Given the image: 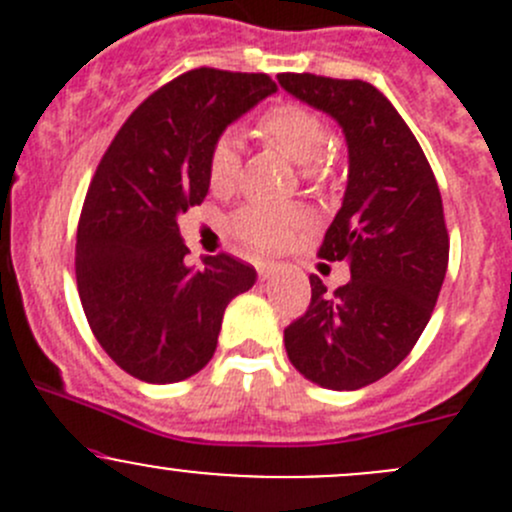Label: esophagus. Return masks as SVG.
Masks as SVG:
<instances>
[{
  "label": "esophagus",
  "instance_id": "esophagus-1",
  "mask_svg": "<svg viewBox=\"0 0 512 512\" xmlns=\"http://www.w3.org/2000/svg\"><path fill=\"white\" fill-rule=\"evenodd\" d=\"M255 265H257V272H260L262 280H267V277L275 275V272H277V265H275V262H270V260H257Z\"/></svg>",
  "mask_w": 512,
  "mask_h": 512
}]
</instances>
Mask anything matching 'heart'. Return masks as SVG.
Listing matches in <instances>:
<instances>
[{
  "instance_id": "1",
  "label": "heart",
  "mask_w": 512,
  "mask_h": 512,
  "mask_svg": "<svg viewBox=\"0 0 512 512\" xmlns=\"http://www.w3.org/2000/svg\"><path fill=\"white\" fill-rule=\"evenodd\" d=\"M260 133L267 143L280 148L292 163L302 165L307 180H319L327 173L324 153L332 146L327 123L302 103H277L260 118ZM240 175V146L232 133L215 138L208 156V180L215 193L235 188ZM302 223V213L285 203H250L232 215L230 227L235 237L255 250L270 252L285 245L289 232Z\"/></svg>"
}]
</instances>
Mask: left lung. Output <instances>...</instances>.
I'll return each instance as SVG.
<instances>
[{"label":"left lung","instance_id":"1","mask_svg":"<svg viewBox=\"0 0 512 512\" xmlns=\"http://www.w3.org/2000/svg\"><path fill=\"white\" fill-rule=\"evenodd\" d=\"M299 101L337 118L349 146V183L319 257L349 262L352 280L312 299L285 329L299 374L352 391L394 371L426 329L448 267L441 190L416 136L376 86L359 79L280 74Z\"/></svg>","mask_w":512,"mask_h":512}]
</instances>
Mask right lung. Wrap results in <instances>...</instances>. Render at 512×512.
I'll return each mask as SVG.
<instances>
[{
	"label": "right lung",
	"instance_id": "add662e5",
	"mask_svg": "<svg viewBox=\"0 0 512 512\" xmlns=\"http://www.w3.org/2000/svg\"><path fill=\"white\" fill-rule=\"evenodd\" d=\"M267 74L200 66L153 91L103 153L76 230V285L89 327L126 374L173 384L218 347L225 307L257 280L220 252L185 265L178 215L208 195L215 138L275 94Z\"/></svg>",
	"mask_w": 512,
	"mask_h": 512
}]
</instances>
